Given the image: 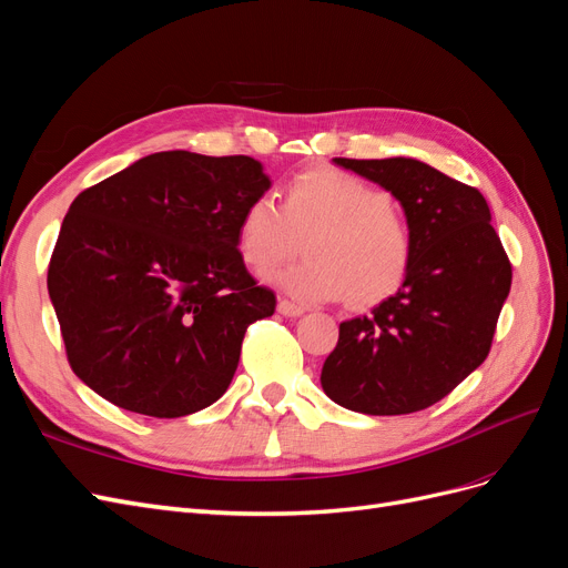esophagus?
<instances>
[{"instance_id": "1", "label": "esophagus", "mask_w": 568, "mask_h": 568, "mask_svg": "<svg viewBox=\"0 0 568 568\" xmlns=\"http://www.w3.org/2000/svg\"><path fill=\"white\" fill-rule=\"evenodd\" d=\"M277 313L284 315V317H301V315L305 313V307L298 305V303H291V301H286V298H280Z\"/></svg>"}]
</instances>
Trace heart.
Listing matches in <instances>:
<instances>
[{"instance_id": "1", "label": "heart", "mask_w": 568, "mask_h": 568, "mask_svg": "<svg viewBox=\"0 0 568 568\" xmlns=\"http://www.w3.org/2000/svg\"><path fill=\"white\" fill-rule=\"evenodd\" d=\"M305 240L301 263L270 282L303 303L372 305L398 291L412 261V230L384 189L346 170L315 168L288 182L282 205L255 196L239 217L236 244L244 263L265 272Z\"/></svg>"}]
</instances>
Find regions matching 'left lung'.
Returning <instances> with one entry per match:
<instances>
[{
  "instance_id": "obj_1",
  "label": "left lung",
  "mask_w": 568,
  "mask_h": 568,
  "mask_svg": "<svg viewBox=\"0 0 568 568\" xmlns=\"http://www.w3.org/2000/svg\"><path fill=\"white\" fill-rule=\"evenodd\" d=\"M334 163L400 201L412 261L393 296L341 322L320 382L346 409L409 415L445 398L488 357L511 286L509 257L478 189L403 156Z\"/></svg>"
}]
</instances>
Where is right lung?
Segmentation results:
<instances>
[{
	"instance_id": "add662e5",
	"label": "right lung",
	"mask_w": 568,
	"mask_h": 568,
	"mask_svg": "<svg viewBox=\"0 0 568 568\" xmlns=\"http://www.w3.org/2000/svg\"><path fill=\"white\" fill-rule=\"evenodd\" d=\"M270 184L251 156L161 151L78 194L47 288L68 363L101 398L175 419L227 390L248 324L277 305L236 244Z\"/></svg>"
}]
</instances>
